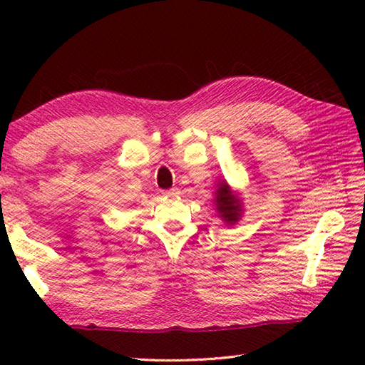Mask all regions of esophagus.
I'll list each match as a JSON object with an SVG mask.
<instances>
[{
  "instance_id": "34e87169",
  "label": "esophagus",
  "mask_w": 365,
  "mask_h": 365,
  "mask_svg": "<svg viewBox=\"0 0 365 365\" xmlns=\"http://www.w3.org/2000/svg\"><path fill=\"white\" fill-rule=\"evenodd\" d=\"M163 195H165V196H174V195H177V188H170V190L163 191Z\"/></svg>"
}]
</instances>
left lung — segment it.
<instances>
[{
  "label": "left lung",
  "instance_id": "left-lung-1",
  "mask_svg": "<svg viewBox=\"0 0 365 365\" xmlns=\"http://www.w3.org/2000/svg\"><path fill=\"white\" fill-rule=\"evenodd\" d=\"M216 190V210H218L221 218L227 224H235V221L240 220V212H242V204L238 202V199L232 196V192L227 187V183L218 185Z\"/></svg>",
  "mask_w": 365,
  "mask_h": 365
}]
</instances>
